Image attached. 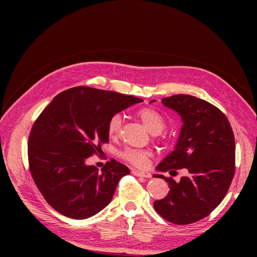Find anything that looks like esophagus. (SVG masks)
<instances>
[{"label":"esophagus","instance_id":"34e87169","mask_svg":"<svg viewBox=\"0 0 257 257\" xmlns=\"http://www.w3.org/2000/svg\"><path fill=\"white\" fill-rule=\"evenodd\" d=\"M132 174L137 176V177H144V178H151V174L150 173H147V172H141V170H137L134 169L132 170Z\"/></svg>","mask_w":257,"mask_h":257}]
</instances>
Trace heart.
I'll return each instance as SVG.
<instances>
[{
	"instance_id": "heart-1",
	"label": "heart",
	"mask_w": 257,
	"mask_h": 257,
	"mask_svg": "<svg viewBox=\"0 0 257 257\" xmlns=\"http://www.w3.org/2000/svg\"><path fill=\"white\" fill-rule=\"evenodd\" d=\"M137 115L151 134H160L166 126L164 116H163L159 111L153 109V108H143V109L137 112ZM121 123L122 118L120 114L112 115L109 122L107 124L108 135L110 137H115L118 135L121 128ZM119 155L123 161H125L136 167L142 168L148 165L152 154L148 150L131 149V148H126V149L122 150L119 153Z\"/></svg>"
}]
</instances>
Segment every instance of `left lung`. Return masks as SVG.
Listing matches in <instances>:
<instances>
[{
	"instance_id": "left-lung-1",
	"label": "left lung",
	"mask_w": 257,
	"mask_h": 257,
	"mask_svg": "<svg viewBox=\"0 0 257 257\" xmlns=\"http://www.w3.org/2000/svg\"><path fill=\"white\" fill-rule=\"evenodd\" d=\"M162 104L180 114L183 125L175 150L157 169L174 176L185 168L189 174L179 182L154 175L170 190L153 207L168 222L192 224L211 213L228 192L236 167L234 133L226 115L204 99L177 94L163 98Z\"/></svg>"
}]
</instances>
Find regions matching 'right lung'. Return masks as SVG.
I'll use <instances>...</instances> for the list:
<instances>
[{"instance_id":"right-lung-1","label":"right lung","mask_w":257,"mask_h":257,"mask_svg":"<svg viewBox=\"0 0 257 257\" xmlns=\"http://www.w3.org/2000/svg\"><path fill=\"white\" fill-rule=\"evenodd\" d=\"M143 99L76 87L61 92L35 120L28 142L31 176L46 201L71 219H87L110 203L130 169L110 159L98 172L85 160L108 144L110 118Z\"/></svg>"}]
</instances>
